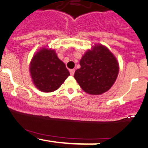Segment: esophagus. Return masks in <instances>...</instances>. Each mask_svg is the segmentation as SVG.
Segmentation results:
<instances>
[{"instance_id": "1", "label": "esophagus", "mask_w": 148, "mask_h": 148, "mask_svg": "<svg viewBox=\"0 0 148 148\" xmlns=\"http://www.w3.org/2000/svg\"><path fill=\"white\" fill-rule=\"evenodd\" d=\"M74 72H75V70H74V69H70V70H69V72H70V74L72 76H73L74 75Z\"/></svg>"}]
</instances>
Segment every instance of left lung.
Returning <instances> with one entry per match:
<instances>
[{
	"label": "left lung",
	"mask_w": 148,
	"mask_h": 148,
	"mask_svg": "<svg viewBox=\"0 0 148 148\" xmlns=\"http://www.w3.org/2000/svg\"><path fill=\"white\" fill-rule=\"evenodd\" d=\"M74 79L83 90L90 95H101L114 84L119 72V64L107 47L95 45L80 60Z\"/></svg>",
	"instance_id": "obj_1"
}]
</instances>
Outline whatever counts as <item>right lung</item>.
Returning a JSON list of instances; mask_svg holds the SVG:
<instances>
[{
	"mask_svg": "<svg viewBox=\"0 0 148 148\" xmlns=\"http://www.w3.org/2000/svg\"><path fill=\"white\" fill-rule=\"evenodd\" d=\"M29 69L34 85L44 92L56 90L70 75L55 51L45 47L34 55Z\"/></svg>",
	"mask_w": 148,
	"mask_h": 148,
	"instance_id": "add662e5",
	"label": "right lung"
}]
</instances>
